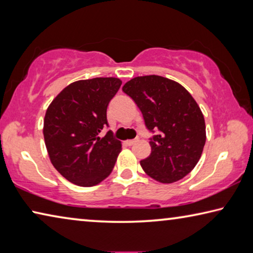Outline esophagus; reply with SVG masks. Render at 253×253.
Masks as SVG:
<instances>
[{"label": "esophagus", "mask_w": 253, "mask_h": 253, "mask_svg": "<svg viewBox=\"0 0 253 253\" xmlns=\"http://www.w3.org/2000/svg\"><path fill=\"white\" fill-rule=\"evenodd\" d=\"M137 142H138V139H130V140H126L125 144L127 145V146H131V145H134Z\"/></svg>", "instance_id": "34e87169"}]
</instances>
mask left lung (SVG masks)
Returning a JSON list of instances; mask_svg holds the SVG:
<instances>
[{
	"instance_id": "8db88e82",
	"label": "left lung",
	"mask_w": 253,
	"mask_h": 253,
	"mask_svg": "<svg viewBox=\"0 0 253 253\" xmlns=\"http://www.w3.org/2000/svg\"><path fill=\"white\" fill-rule=\"evenodd\" d=\"M123 91L143 114L152 152L140 161L144 172L164 184L182 179L195 168L207 139L204 116L194 98L182 84L161 76L130 79Z\"/></svg>"
}]
</instances>
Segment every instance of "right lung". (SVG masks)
<instances>
[{
  "label": "right lung",
  "instance_id": "right-lung-1",
  "mask_svg": "<svg viewBox=\"0 0 253 253\" xmlns=\"http://www.w3.org/2000/svg\"><path fill=\"white\" fill-rule=\"evenodd\" d=\"M122 85L118 78H93L70 84L46 109L43 136L54 169L76 185L99 184L113 170L122 143L109 130L107 107Z\"/></svg>",
  "mask_w": 253,
  "mask_h": 253
}]
</instances>
